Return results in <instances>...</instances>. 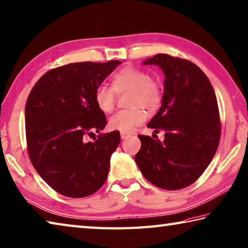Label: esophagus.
<instances>
[{
	"mask_svg": "<svg viewBox=\"0 0 248 248\" xmlns=\"http://www.w3.org/2000/svg\"><path fill=\"white\" fill-rule=\"evenodd\" d=\"M120 137H121V139H123V140H125V139H127V138H129V137H130V134H129V133L121 132V133H120Z\"/></svg>",
	"mask_w": 248,
	"mask_h": 248,
	"instance_id": "1",
	"label": "esophagus"
}]
</instances>
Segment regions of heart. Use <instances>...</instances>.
Wrapping results in <instances>:
<instances>
[{
  "label": "heart",
  "mask_w": 248,
  "mask_h": 248,
  "mask_svg": "<svg viewBox=\"0 0 248 248\" xmlns=\"http://www.w3.org/2000/svg\"><path fill=\"white\" fill-rule=\"evenodd\" d=\"M125 92H130L128 104L133 108L111 116L108 125L115 131L129 133L146 119L145 111L141 107L147 110L156 109L160 105L163 91L160 84L153 80L145 70L128 66L112 76L111 88L100 85L95 90L94 102L98 109L108 114L115 107V93Z\"/></svg>",
  "instance_id": "heart-1"
}]
</instances>
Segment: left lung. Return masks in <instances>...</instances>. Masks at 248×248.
I'll return each mask as SVG.
<instances>
[{
	"mask_svg": "<svg viewBox=\"0 0 248 248\" xmlns=\"http://www.w3.org/2000/svg\"><path fill=\"white\" fill-rule=\"evenodd\" d=\"M143 65L158 66L165 76L161 107L147 124L154 133L164 130L165 140L139 136L142 145L134 159L152 184L180 190L201 177L217 152V97L207 76L190 61L157 54Z\"/></svg>",
	"mask_w": 248,
	"mask_h": 248,
	"instance_id": "left-lung-1",
	"label": "left lung"
}]
</instances>
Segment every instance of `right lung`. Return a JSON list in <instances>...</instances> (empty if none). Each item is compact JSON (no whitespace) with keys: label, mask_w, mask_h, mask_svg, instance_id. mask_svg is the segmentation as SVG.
I'll list each match as a JSON object with an SVG mask.
<instances>
[{"label":"right lung","mask_w":248,"mask_h":248,"mask_svg":"<svg viewBox=\"0 0 248 248\" xmlns=\"http://www.w3.org/2000/svg\"><path fill=\"white\" fill-rule=\"evenodd\" d=\"M120 61L75 62L47 71L26 103V137L31 163L53 190L80 199L105 183L119 131L84 142V134L100 132L107 124L94 93ZM94 140V139H93Z\"/></svg>","instance_id":"obj_1"}]
</instances>
